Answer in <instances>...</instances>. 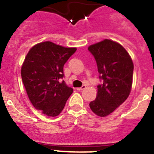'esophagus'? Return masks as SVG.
I'll use <instances>...</instances> for the list:
<instances>
[{"instance_id":"obj_1","label":"esophagus","mask_w":154,"mask_h":154,"mask_svg":"<svg viewBox=\"0 0 154 154\" xmlns=\"http://www.w3.org/2000/svg\"><path fill=\"white\" fill-rule=\"evenodd\" d=\"M85 88H86V86H85V85H82V86H81V87H79V88H77V90H79V91L83 90V89H85Z\"/></svg>"}]
</instances>
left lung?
Here are the masks:
<instances>
[{
  "label": "left lung",
  "instance_id": "left-lung-1",
  "mask_svg": "<svg viewBox=\"0 0 154 154\" xmlns=\"http://www.w3.org/2000/svg\"><path fill=\"white\" fill-rule=\"evenodd\" d=\"M96 64L102 84L97 86V96L89 103L92 112L104 117L125 102L133 83V63L123 46L105 39L88 48Z\"/></svg>",
  "mask_w": 154,
  "mask_h": 154
}]
</instances>
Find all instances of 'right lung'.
<instances>
[{"label":"right lung","mask_w":154,"mask_h":154,"mask_svg":"<svg viewBox=\"0 0 154 154\" xmlns=\"http://www.w3.org/2000/svg\"><path fill=\"white\" fill-rule=\"evenodd\" d=\"M76 48H65L51 42H41L28 51L21 67V78L30 101L48 116L63 110L72 93L65 81L63 67Z\"/></svg>","instance_id":"1"}]
</instances>
